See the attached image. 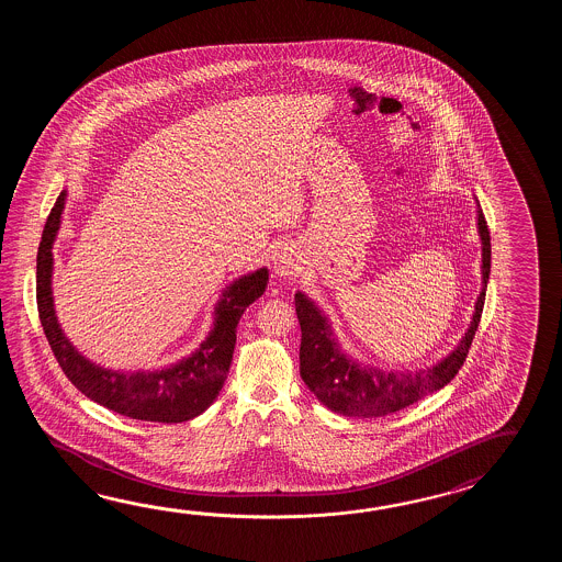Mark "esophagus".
Instances as JSON below:
<instances>
[{
	"label": "esophagus",
	"mask_w": 562,
	"mask_h": 562,
	"mask_svg": "<svg viewBox=\"0 0 562 562\" xmlns=\"http://www.w3.org/2000/svg\"><path fill=\"white\" fill-rule=\"evenodd\" d=\"M301 271V263L297 257L291 251H281L277 255L276 259V273L279 277H293L297 276Z\"/></svg>",
	"instance_id": "1"
}]
</instances>
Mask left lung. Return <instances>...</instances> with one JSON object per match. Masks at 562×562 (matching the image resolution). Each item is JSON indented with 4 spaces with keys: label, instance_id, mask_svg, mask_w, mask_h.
Here are the masks:
<instances>
[{
    "label": "left lung",
    "instance_id": "obj_1",
    "mask_svg": "<svg viewBox=\"0 0 562 562\" xmlns=\"http://www.w3.org/2000/svg\"><path fill=\"white\" fill-rule=\"evenodd\" d=\"M477 235L482 240V291L472 322L454 351L424 370L387 371L349 358L335 337L329 317L305 293H295L301 325L299 370L323 406L351 418H382L416 404L424 395L438 392L454 380L476 335L488 286L490 231L482 209H477Z\"/></svg>",
    "mask_w": 562,
    "mask_h": 562
}]
</instances>
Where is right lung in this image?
I'll return each instance as SVG.
<instances>
[{"mask_svg": "<svg viewBox=\"0 0 562 562\" xmlns=\"http://www.w3.org/2000/svg\"><path fill=\"white\" fill-rule=\"evenodd\" d=\"M66 191L49 213L37 247L36 299L40 322L66 378L95 404L126 418L179 424L196 418L215 402L227 380L237 341L240 315L261 297L269 281L267 269L243 276L216 301L215 322L209 337L189 358L155 371H114L86 359L61 331L54 310L52 247L61 223Z\"/></svg>", "mask_w": 562, "mask_h": 562, "instance_id": "add662e5", "label": "right lung"}]
</instances>
